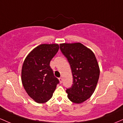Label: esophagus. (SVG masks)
I'll list each match as a JSON object with an SVG mask.
<instances>
[{
  "instance_id": "1",
  "label": "esophagus",
  "mask_w": 123,
  "mask_h": 123,
  "mask_svg": "<svg viewBox=\"0 0 123 123\" xmlns=\"http://www.w3.org/2000/svg\"><path fill=\"white\" fill-rule=\"evenodd\" d=\"M59 81H60V83H62V81H63V78H62V77H60V78H59Z\"/></svg>"
}]
</instances>
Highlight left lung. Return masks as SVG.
Instances as JSON below:
<instances>
[{
    "instance_id": "left-lung-1",
    "label": "left lung",
    "mask_w": 123,
    "mask_h": 123,
    "mask_svg": "<svg viewBox=\"0 0 123 123\" xmlns=\"http://www.w3.org/2000/svg\"><path fill=\"white\" fill-rule=\"evenodd\" d=\"M60 49L72 71L73 84L66 89L67 96L75 103L84 102L91 96L99 80L100 71L96 57L81 43L60 44Z\"/></svg>"
}]
</instances>
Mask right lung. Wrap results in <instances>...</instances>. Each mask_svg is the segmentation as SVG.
Segmentation results:
<instances>
[{
  "label": "right lung",
  "instance_id": "add662e5",
  "mask_svg": "<svg viewBox=\"0 0 123 123\" xmlns=\"http://www.w3.org/2000/svg\"><path fill=\"white\" fill-rule=\"evenodd\" d=\"M59 49L57 44H42L33 49L25 59L21 71L22 83L36 102L48 101L59 83L50 66L51 60Z\"/></svg>",
  "mask_w": 123,
  "mask_h": 123
}]
</instances>
